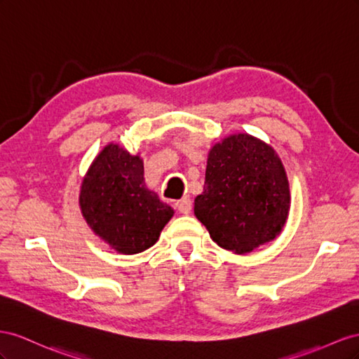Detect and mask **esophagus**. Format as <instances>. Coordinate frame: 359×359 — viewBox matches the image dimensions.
Returning a JSON list of instances; mask_svg holds the SVG:
<instances>
[{
    "label": "esophagus",
    "mask_w": 359,
    "mask_h": 359,
    "mask_svg": "<svg viewBox=\"0 0 359 359\" xmlns=\"http://www.w3.org/2000/svg\"><path fill=\"white\" fill-rule=\"evenodd\" d=\"M176 208H177V210H179L180 213H183V215H188V213L191 212V209H192L191 200H189L188 197H183V198H180L179 201H176Z\"/></svg>",
    "instance_id": "34e87169"
}]
</instances>
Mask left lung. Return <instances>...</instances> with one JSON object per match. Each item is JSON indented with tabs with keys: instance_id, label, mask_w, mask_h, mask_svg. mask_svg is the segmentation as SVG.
<instances>
[{
	"instance_id": "8db88e82",
	"label": "left lung",
	"mask_w": 359,
	"mask_h": 359,
	"mask_svg": "<svg viewBox=\"0 0 359 359\" xmlns=\"http://www.w3.org/2000/svg\"><path fill=\"white\" fill-rule=\"evenodd\" d=\"M289 210L287 172L273 147L250 134H233L209 150L194 213L218 247L251 252L280 236Z\"/></svg>"
}]
</instances>
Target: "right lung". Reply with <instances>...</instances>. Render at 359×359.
<instances>
[{
  "mask_svg": "<svg viewBox=\"0 0 359 359\" xmlns=\"http://www.w3.org/2000/svg\"><path fill=\"white\" fill-rule=\"evenodd\" d=\"M81 213L96 236L118 254L153 247L174 210L144 182V162L116 142L99 151L81 183Z\"/></svg>",
  "mask_w": 359,
  "mask_h": 359,
  "instance_id": "obj_1",
  "label": "right lung"
}]
</instances>
